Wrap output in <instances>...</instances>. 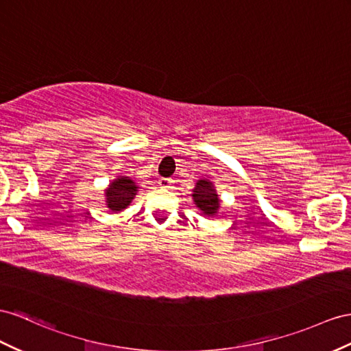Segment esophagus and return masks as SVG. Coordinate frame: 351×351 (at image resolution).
I'll use <instances>...</instances> for the list:
<instances>
[{
  "mask_svg": "<svg viewBox=\"0 0 351 351\" xmlns=\"http://www.w3.org/2000/svg\"><path fill=\"white\" fill-rule=\"evenodd\" d=\"M158 184L161 188H170L172 186V179H160Z\"/></svg>",
  "mask_w": 351,
  "mask_h": 351,
  "instance_id": "1",
  "label": "esophagus"
}]
</instances>
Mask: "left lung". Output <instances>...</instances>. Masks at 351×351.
<instances>
[{"label": "left lung", "mask_w": 351, "mask_h": 351, "mask_svg": "<svg viewBox=\"0 0 351 351\" xmlns=\"http://www.w3.org/2000/svg\"><path fill=\"white\" fill-rule=\"evenodd\" d=\"M191 197L195 208L206 217H215L221 208V199L217 193V186L209 179H199L193 188Z\"/></svg>", "instance_id": "1"}]
</instances>
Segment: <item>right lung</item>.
<instances>
[{"label": "right lung", "mask_w": 351, "mask_h": 351, "mask_svg": "<svg viewBox=\"0 0 351 351\" xmlns=\"http://www.w3.org/2000/svg\"><path fill=\"white\" fill-rule=\"evenodd\" d=\"M138 185L129 176H117L105 188L106 208L112 213H120L130 206L134 195L138 194Z\"/></svg>", "instance_id": "1"}]
</instances>
